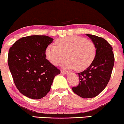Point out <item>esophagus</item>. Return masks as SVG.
Returning a JSON list of instances; mask_svg holds the SVG:
<instances>
[{"instance_id":"34e87169","label":"esophagus","mask_w":124,"mask_h":124,"mask_svg":"<svg viewBox=\"0 0 124 124\" xmlns=\"http://www.w3.org/2000/svg\"><path fill=\"white\" fill-rule=\"evenodd\" d=\"M61 72L62 74H64V75H66V74L68 73V72H67V71H65V70H61Z\"/></svg>"}]
</instances>
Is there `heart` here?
Returning a JSON list of instances; mask_svg holds the SVG:
<instances>
[{"label": "heart", "instance_id": "heart-1", "mask_svg": "<svg viewBox=\"0 0 124 124\" xmlns=\"http://www.w3.org/2000/svg\"><path fill=\"white\" fill-rule=\"evenodd\" d=\"M56 45H49L45 50L46 58L55 66L59 65L66 57L68 59L64 63L66 68L83 70L92 64L96 56L95 44L82 37H65L57 39Z\"/></svg>", "mask_w": 124, "mask_h": 124}]
</instances>
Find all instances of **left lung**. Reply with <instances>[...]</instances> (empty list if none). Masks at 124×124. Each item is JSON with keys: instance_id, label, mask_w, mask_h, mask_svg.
Masks as SVG:
<instances>
[{"instance_id": "obj_1", "label": "left lung", "mask_w": 124, "mask_h": 124, "mask_svg": "<svg viewBox=\"0 0 124 124\" xmlns=\"http://www.w3.org/2000/svg\"><path fill=\"white\" fill-rule=\"evenodd\" d=\"M96 47V54L92 64L83 72L78 73L79 84L72 88L75 94L84 99L99 95L108 83L114 64L112 48L106 39L87 34Z\"/></svg>"}]
</instances>
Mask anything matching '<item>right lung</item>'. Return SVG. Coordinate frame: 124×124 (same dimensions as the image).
<instances>
[{
	"label": "right lung",
	"mask_w": 124,
	"mask_h": 124,
	"mask_svg": "<svg viewBox=\"0 0 124 124\" xmlns=\"http://www.w3.org/2000/svg\"><path fill=\"white\" fill-rule=\"evenodd\" d=\"M53 41L46 35H30L16 41L10 48L8 65L19 92L32 99L47 94L60 70L45 58V50Z\"/></svg>",
	"instance_id": "right-lung-1"
}]
</instances>
